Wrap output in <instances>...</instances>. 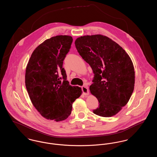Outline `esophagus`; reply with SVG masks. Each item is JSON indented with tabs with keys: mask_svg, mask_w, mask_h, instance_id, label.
I'll return each instance as SVG.
<instances>
[{
	"mask_svg": "<svg viewBox=\"0 0 157 157\" xmlns=\"http://www.w3.org/2000/svg\"><path fill=\"white\" fill-rule=\"evenodd\" d=\"M82 92L83 95H88L89 94V90H88V87L86 84H85L82 87Z\"/></svg>",
	"mask_w": 157,
	"mask_h": 157,
	"instance_id": "1",
	"label": "esophagus"
}]
</instances>
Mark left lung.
<instances>
[{
	"instance_id": "8db88e82",
	"label": "left lung",
	"mask_w": 157,
	"mask_h": 157,
	"mask_svg": "<svg viewBox=\"0 0 157 157\" xmlns=\"http://www.w3.org/2000/svg\"><path fill=\"white\" fill-rule=\"evenodd\" d=\"M75 45L94 74L90 90L99 106L93 112L103 117L116 115L134 89V67L130 57L121 46L102 35L81 36Z\"/></svg>"
}]
</instances>
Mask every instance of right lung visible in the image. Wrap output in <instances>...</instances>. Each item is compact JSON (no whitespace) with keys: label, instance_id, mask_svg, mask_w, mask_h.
Returning a JSON list of instances; mask_svg holds the SVG:
<instances>
[{"label":"right lung","instance_id":"right-lung-1","mask_svg":"<svg viewBox=\"0 0 157 157\" xmlns=\"http://www.w3.org/2000/svg\"><path fill=\"white\" fill-rule=\"evenodd\" d=\"M72 41L67 35L46 39L34 50L26 68L25 85L31 102L47 120H66L82 94L80 87L69 85L63 67Z\"/></svg>","mask_w":157,"mask_h":157}]
</instances>
